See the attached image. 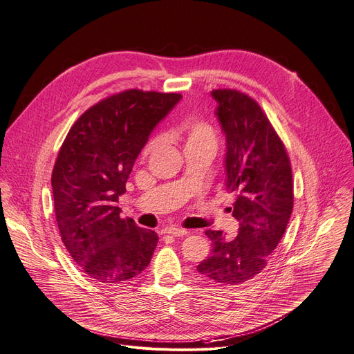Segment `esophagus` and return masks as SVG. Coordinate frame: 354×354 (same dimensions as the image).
Returning <instances> with one entry per match:
<instances>
[{"mask_svg": "<svg viewBox=\"0 0 354 354\" xmlns=\"http://www.w3.org/2000/svg\"><path fill=\"white\" fill-rule=\"evenodd\" d=\"M165 234H171V236H176V237H180V236H185L187 233V230H184V228H180V227H167V228H164L162 230Z\"/></svg>", "mask_w": 354, "mask_h": 354, "instance_id": "esophagus-1", "label": "esophagus"}]
</instances>
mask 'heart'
I'll return each instance as SVG.
<instances>
[{
  "label": "heart",
  "mask_w": 354,
  "mask_h": 354,
  "mask_svg": "<svg viewBox=\"0 0 354 354\" xmlns=\"http://www.w3.org/2000/svg\"><path fill=\"white\" fill-rule=\"evenodd\" d=\"M181 137L184 140V149L203 150L214 154L217 150V136L209 122L194 120L187 122L181 130ZM158 144V138H151L145 145L144 153H150Z\"/></svg>",
  "instance_id": "b5f03b06"
}]
</instances>
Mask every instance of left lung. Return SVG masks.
<instances>
[{
  "label": "left lung",
  "mask_w": 354,
  "mask_h": 354,
  "mask_svg": "<svg viewBox=\"0 0 354 354\" xmlns=\"http://www.w3.org/2000/svg\"><path fill=\"white\" fill-rule=\"evenodd\" d=\"M216 117L225 136V187L236 193L230 209L237 236L207 230L212 254L197 272L223 284L256 277L279 245L293 212V177L281 140L259 104L236 90H214Z\"/></svg>",
  "instance_id": "obj_1"
}]
</instances>
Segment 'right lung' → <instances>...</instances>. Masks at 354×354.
<instances>
[{"mask_svg":"<svg viewBox=\"0 0 354 354\" xmlns=\"http://www.w3.org/2000/svg\"><path fill=\"white\" fill-rule=\"evenodd\" d=\"M180 94L127 90L100 101L68 131L58 153L53 200L58 230L90 279L122 284L149 266L158 236L122 218L117 205L134 161Z\"/></svg>","mask_w":354,"mask_h":354,"instance_id":"obj_1","label":"right lung"}]
</instances>
